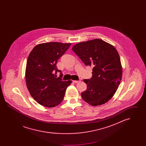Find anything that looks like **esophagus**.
I'll list each match as a JSON object with an SVG mask.
<instances>
[{
    "mask_svg": "<svg viewBox=\"0 0 146 146\" xmlns=\"http://www.w3.org/2000/svg\"><path fill=\"white\" fill-rule=\"evenodd\" d=\"M80 81V80H74L73 81V82L74 83H79Z\"/></svg>",
    "mask_w": 146,
    "mask_h": 146,
    "instance_id": "1",
    "label": "esophagus"
}]
</instances>
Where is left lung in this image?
<instances>
[{
  "instance_id": "8db88e82",
  "label": "left lung",
  "mask_w": 146,
  "mask_h": 146,
  "mask_svg": "<svg viewBox=\"0 0 146 146\" xmlns=\"http://www.w3.org/2000/svg\"><path fill=\"white\" fill-rule=\"evenodd\" d=\"M72 50L86 66H92V77L84 79L87 89L81 96L91 106L104 104L113 96L122 78L118 51L111 44L99 39L81 42Z\"/></svg>"
}]
</instances>
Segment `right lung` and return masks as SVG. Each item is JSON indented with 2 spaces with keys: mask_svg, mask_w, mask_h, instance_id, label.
I'll return each mask as SVG.
<instances>
[{
  "mask_svg": "<svg viewBox=\"0 0 146 146\" xmlns=\"http://www.w3.org/2000/svg\"><path fill=\"white\" fill-rule=\"evenodd\" d=\"M71 43L50 42L36 45L28 56L25 77L28 91L39 104L54 107L63 100L71 80L62 81V73L56 67L57 60ZM58 71L61 74L56 78Z\"/></svg>",
  "mask_w": 146,
  "mask_h": 146,
  "instance_id": "add662e5",
  "label": "right lung"
}]
</instances>
